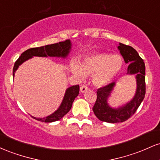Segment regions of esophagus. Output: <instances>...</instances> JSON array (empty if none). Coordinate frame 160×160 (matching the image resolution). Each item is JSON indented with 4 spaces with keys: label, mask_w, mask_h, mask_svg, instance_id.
Instances as JSON below:
<instances>
[{
    "label": "esophagus",
    "mask_w": 160,
    "mask_h": 160,
    "mask_svg": "<svg viewBox=\"0 0 160 160\" xmlns=\"http://www.w3.org/2000/svg\"><path fill=\"white\" fill-rule=\"evenodd\" d=\"M88 89H89V88H88V86H86V85H82V86H80V92H81L82 93L85 92L87 91Z\"/></svg>",
    "instance_id": "1"
}]
</instances>
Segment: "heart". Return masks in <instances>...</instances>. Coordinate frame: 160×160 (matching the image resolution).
Returning a JSON list of instances; mask_svg holds the SVG:
<instances>
[{"label": "heart", "instance_id": "1", "mask_svg": "<svg viewBox=\"0 0 160 160\" xmlns=\"http://www.w3.org/2000/svg\"><path fill=\"white\" fill-rule=\"evenodd\" d=\"M122 66V59L119 55L109 53H95L85 57L81 65L74 60L71 64V71L74 75L83 78L86 75L92 76L95 85H107L114 78Z\"/></svg>", "mask_w": 160, "mask_h": 160}]
</instances>
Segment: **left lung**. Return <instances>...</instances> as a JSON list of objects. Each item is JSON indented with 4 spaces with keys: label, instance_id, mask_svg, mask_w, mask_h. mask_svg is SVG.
<instances>
[{
    "label": "left lung",
    "instance_id": "8db88e82",
    "mask_svg": "<svg viewBox=\"0 0 160 160\" xmlns=\"http://www.w3.org/2000/svg\"><path fill=\"white\" fill-rule=\"evenodd\" d=\"M118 49L123 57L125 62L128 63L127 74H136L137 90L131 102L117 109L111 108L107 102L115 85L114 82H111L97 90V98L92 111L98 120L111 123L122 122L130 118L144 100L146 92L144 60L141 58L137 51L130 46L120 43Z\"/></svg>",
    "mask_w": 160,
    "mask_h": 160
}]
</instances>
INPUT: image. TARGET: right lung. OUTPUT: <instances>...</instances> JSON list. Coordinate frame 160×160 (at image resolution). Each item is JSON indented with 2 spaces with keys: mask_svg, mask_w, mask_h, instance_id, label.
Returning a JSON list of instances; mask_svg holds the SVG:
<instances>
[{
  "mask_svg": "<svg viewBox=\"0 0 160 160\" xmlns=\"http://www.w3.org/2000/svg\"><path fill=\"white\" fill-rule=\"evenodd\" d=\"M71 47V43L70 40H66L65 41L59 42V43H54V44L47 45L44 47H34V48L27 49L26 51L22 53L21 56H19V58L16 60L15 64H14L13 69H12V76L14 77L15 71L19 68V66L22 62L32 58V56L46 57L49 56L65 58L68 55ZM79 91H80V86L79 85L71 86L66 90L65 95L64 96V99L62 101L61 105L56 112H54L52 114L49 115L48 117H44V118L32 117L34 119H36L37 120L44 122H55V121L61 120L62 117L66 113H68V111L71 110L75 98L79 94Z\"/></svg>",
  "mask_w": 160,
  "mask_h": 160,
  "instance_id": "obj_1",
  "label": "right lung"
}]
</instances>
